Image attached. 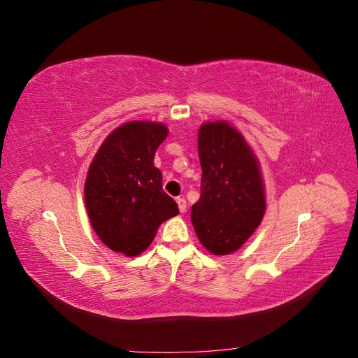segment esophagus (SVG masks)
I'll list each match as a JSON object with an SVG mask.
<instances>
[{
    "label": "esophagus",
    "mask_w": 358,
    "mask_h": 358,
    "mask_svg": "<svg viewBox=\"0 0 358 358\" xmlns=\"http://www.w3.org/2000/svg\"><path fill=\"white\" fill-rule=\"evenodd\" d=\"M176 203H178V206H179V210L180 212H185L187 210V200L183 199V197H178L176 199Z\"/></svg>",
    "instance_id": "obj_1"
}]
</instances>
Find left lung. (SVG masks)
I'll return each instance as SVG.
<instances>
[{
	"mask_svg": "<svg viewBox=\"0 0 358 358\" xmlns=\"http://www.w3.org/2000/svg\"><path fill=\"white\" fill-rule=\"evenodd\" d=\"M199 157L203 175L200 200L191 208L194 230L210 254H231L251 237L266 212L258 159L225 121L200 127Z\"/></svg>",
	"mask_w": 358,
	"mask_h": 358,
	"instance_id": "obj_1",
	"label": "left lung"
}]
</instances>
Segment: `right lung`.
<instances>
[{
  "label": "right lung",
  "instance_id": "1",
  "mask_svg": "<svg viewBox=\"0 0 358 358\" xmlns=\"http://www.w3.org/2000/svg\"><path fill=\"white\" fill-rule=\"evenodd\" d=\"M169 129L150 121L127 122L107 136L85 182V204L94 231L115 252L142 254L158 227L179 213L162 189L154 155Z\"/></svg>",
  "mask_w": 358,
  "mask_h": 358
}]
</instances>
